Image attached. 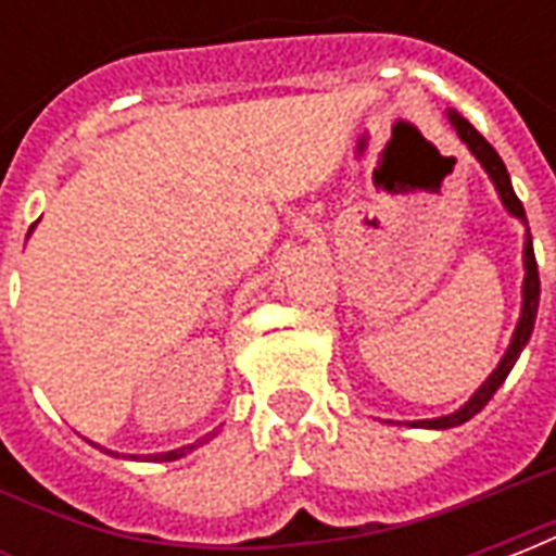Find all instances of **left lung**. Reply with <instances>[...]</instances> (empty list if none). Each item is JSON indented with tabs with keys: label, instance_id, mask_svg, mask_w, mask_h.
<instances>
[{
	"label": "left lung",
	"instance_id": "1",
	"mask_svg": "<svg viewBox=\"0 0 556 556\" xmlns=\"http://www.w3.org/2000/svg\"><path fill=\"white\" fill-rule=\"evenodd\" d=\"M446 118H450V125L455 127V134L458 139L470 148V154L482 163V169L489 172V178L494 181V190L501 195L503 207L518 217L527 226V214L525 205H521V199L515 195L513 181H509V172L503 166L501 154L494 151V148L485 142V137L479 134L477 127L467 122L465 115H458L455 110H446ZM536 309H539V267H536V255H533V241H530V229H527V241H525V286H521V318H518V325H515L513 342H509V349L497 363V369L482 381L473 396L467 399L465 405L453 414H446V417H434V419H414L410 426L414 429H453V426H462L470 417H477L479 410L489 405V399L497 393V387L506 381V375L513 372L515 361L521 357V351L530 342V333H533V325H536Z\"/></svg>",
	"mask_w": 556,
	"mask_h": 556
}]
</instances>
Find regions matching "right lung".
I'll return each instance as SVG.
<instances>
[{
  "mask_svg": "<svg viewBox=\"0 0 556 556\" xmlns=\"http://www.w3.org/2000/svg\"><path fill=\"white\" fill-rule=\"evenodd\" d=\"M214 434H217V431H207L205 438H199V441H195V443H187V446H181V450H169V453L146 455V462H175V458H181V455L193 453L195 446H202V443L211 441V438H214ZM91 446H98V443H91ZM98 450H103V446H98ZM103 453H110V450H103ZM115 455H118V453H115ZM134 458H137V455H134Z\"/></svg>",
  "mask_w": 556,
  "mask_h": 556,
  "instance_id": "right-lung-1",
  "label": "right lung"
}]
</instances>
